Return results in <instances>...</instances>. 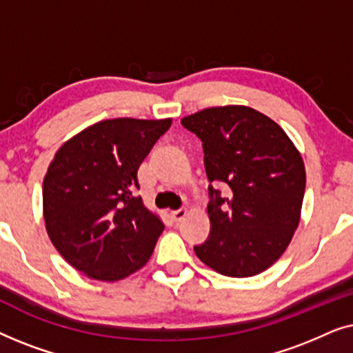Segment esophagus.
Instances as JSON below:
<instances>
[{
  "instance_id": "1",
  "label": "esophagus",
  "mask_w": 353,
  "mask_h": 353,
  "mask_svg": "<svg viewBox=\"0 0 353 353\" xmlns=\"http://www.w3.org/2000/svg\"><path fill=\"white\" fill-rule=\"evenodd\" d=\"M186 215H188V210H186V209H180V210H173V212H172V219L175 220V221L185 220Z\"/></svg>"
}]
</instances>
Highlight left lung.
I'll return each mask as SVG.
<instances>
[{"label":"left lung","mask_w":353,"mask_h":353,"mask_svg":"<svg viewBox=\"0 0 353 353\" xmlns=\"http://www.w3.org/2000/svg\"><path fill=\"white\" fill-rule=\"evenodd\" d=\"M201 138L209 181L226 183L230 196L209 186V239L194 248L216 273L248 278L284 254L301 221L305 165L286 132L248 105L202 109L181 119Z\"/></svg>","instance_id":"8db88e82"}]
</instances>
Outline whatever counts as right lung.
<instances>
[{
	"label": "right lung",
	"mask_w": 353,
	"mask_h": 353,
	"mask_svg": "<svg viewBox=\"0 0 353 353\" xmlns=\"http://www.w3.org/2000/svg\"><path fill=\"white\" fill-rule=\"evenodd\" d=\"M172 119L96 122L57 149L43 180L46 233L67 263L114 283L148 263L161 216L134 196L138 168Z\"/></svg>",
	"instance_id": "add662e5"
}]
</instances>
